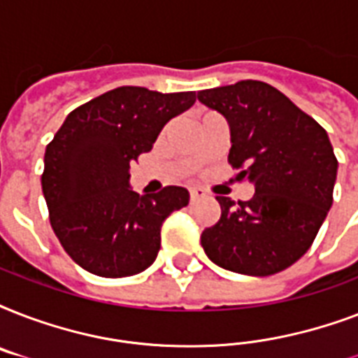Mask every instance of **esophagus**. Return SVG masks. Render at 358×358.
Segmentation results:
<instances>
[{
	"label": "esophagus",
	"mask_w": 358,
	"mask_h": 358,
	"mask_svg": "<svg viewBox=\"0 0 358 358\" xmlns=\"http://www.w3.org/2000/svg\"><path fill=\"white\" fill-rule=\"evenodd\" d=\"M202 196H206V191L202 189V187H191L189 189L191 201H196V199H202Z\"/></svg>",
	"instance_id": "34e87169"
}]
</instances>
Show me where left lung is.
Listing matches in <instances>:
<instances>
[{
    "mask_svg": "<svg viewBox=\"0 0 358 358\" xmlns=\"http://www.w3.org/2000/svg\"><path fill=\"white\" fill-rule=\"evenodd\" d=\"M196 96L229 120L234 180L255 184L250 201L215 196L221 217L202 232V249L229 271H282L310 249L333 206L338 159L327 131L264 81L243 80Z\"/></svg>",
    "mask_w": 358,
    "mask_h": 358,
    "instance_id": "obj_1",
    "label": "left lung"
}]
</instances>
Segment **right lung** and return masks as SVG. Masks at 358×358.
Instances as JSON below:
<instances>
[{"label": "right lung", "mask_w": 358, "mask_h": 358, "mask_svg": "<svg viewBox=\"0 0 358 358\" xmlns=\"http://www.w3.org/2000/svg\"><path fill=\"white\" fill-rule=\"evenodd\" d=\"M193 91L119 87L76 108L48 143L42 193L50 223L72 260L92 275L131 277L154 264L163 221L187 206L189 191L129 189V165L169 120L195 103Z\"/></svg>", "instance_id": "1"}]
</instances>
